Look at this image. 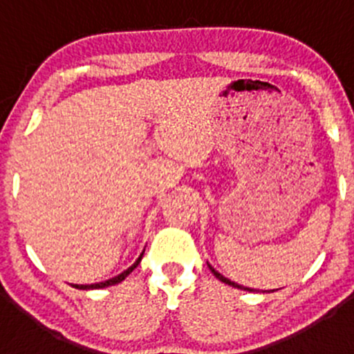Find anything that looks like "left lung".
Instances as JSON below:
<instances>
[{"instance_id": "8db88e82", "label": "left lung", "mask_w": 354, "mask_h": 354, "mask_svg": "<svg viewBox=\"0 0 354 354\" xmlns=\"http://www.w3.org/2000/svg\"><path fill=\"white\" fill-rule=\"evenodd\" d=\"M207 266H209V269L212 270V274H214V276H216L217 279H219V281H223L224 284H227V286H233V288H238V289H243V291H255V289H252V288H245V286H241V284H238V283H233V281H230V279H227V277H224L223 274H219V272H217V270L214 269V267L210 266V263H207ZM272 291H274V289H272Z\"/></svg>"}]
</instances>
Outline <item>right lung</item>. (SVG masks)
I'll use <instances>...</instances> for the list:
<instances>
[{
  "instance_id": "add662e5",
  "label": "right lung",
  "mask_w": 354,
  "mask_h": 354,
  "mask_svg": "<svg viewBox=\"0 0 354 354\" xmlns=\"http://www.w3.org/2000/svg\"><path fill=\"white\" fill-rule=\"evenodd\" d=\"M145 252V250H144ZM144 252L140 253V257H138L137 260H135V263L131 267H128L127 270H123V272L121 274H118V276H114V277H111V279H108V281H104V283H95V284H73V288H77V289H84V291H87V289H101V288H108V286H114V284H118V283H121V281H124L127 279V276L130 272H133V269H137V266L138 263H140V260H142V257H144Z\"/></svg>"
}]
</instances>
